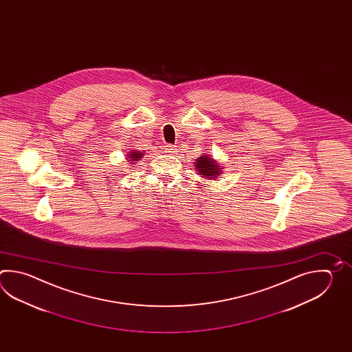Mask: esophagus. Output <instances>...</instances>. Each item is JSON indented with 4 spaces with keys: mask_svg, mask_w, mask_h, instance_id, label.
<instances>
[{
    "mask_svg": "<svg viewBox=\"0 0 352 352\" xmlns=\"http://www.w3.org/2000/svg\"><path fill=\"white\" fill-rule=\"evenodd\" d=\"M165 152L166 153L173 155V153H176V152H177V148H176L175 146H166Z\"/></svg>",
    "mask_w": 352,
    "mask_h": 352,
    "instance_id": "obj_1",
    "label": "esophagus"
}]
</instances>
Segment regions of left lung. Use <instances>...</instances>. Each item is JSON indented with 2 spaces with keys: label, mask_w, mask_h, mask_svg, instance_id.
<instances>
[{
  "label": "left lung",
  "mask_w": 352,
  "mask_h": 352,
  "mask_svg": "<svg viewBox=\"0 0 352 352\" xmlns=\"http://www.w3.org/2000/svg\"><path fill=\"white\" fill-rule=\"evenodd\" d=\"M194 166L196 173H199L205 179H219V176L223 173L221 164H219L209 155H201V157L196 158Z\"/></svg>",
  "instance_id": "8db88e82"
}]
</instances>
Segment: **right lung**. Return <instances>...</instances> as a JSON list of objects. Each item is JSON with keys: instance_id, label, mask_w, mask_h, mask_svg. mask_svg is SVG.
I'll return each mask as SVG.
<instances>
[{"instance_id": "right-lung-1", "label": "right lung", "mask_w": 352, "mask_h": 352, "mask_svg": "<svg viewBox=\"0 0 352 352\" xmlns=\"http://www.w3.org/2000/svg\"><path fill=\"white\" fill-rule=\"evenodd\" d=\"M143 155L144 153H142L141 151L131 150L127 153V162H131V165L135 164L137 161H140L143 157Z\"/></svg>"}]
</instances>
